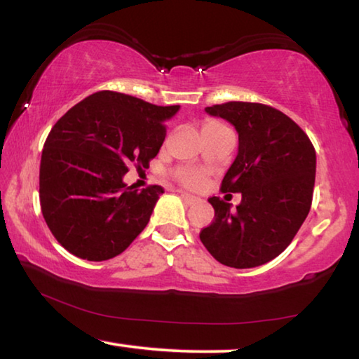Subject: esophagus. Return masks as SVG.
Wrapping results in <instances>:
<instances>
[{"instance_id": "34e87169", "label": "esophagus", "mask_w": 359, "mask_h": 359, "mask_svg": "<svg viewBox=\"0 0 359 359\" xmlns=\"http://www.w3.org/2000/svg\"><path fill=\"white\" fill-rule=\"evenodd\" d=\"M179 194H180V198L184 199L188 205L196 204V202L199 201L196 196H193V194H188V193H185V191H179Z\"/></svg>"}]
</instances>
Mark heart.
<instances>
[{"label":"heart","instance_id":"obj_1","mask_svg":"<svg viewBox=\"0 0 359 359\" xmlns=\"http://www.w3.org/2000/svg\"><path fill=\"white\" fill-rule=\"evenodd\" d=\"M207 123H215V122H207ZM204 172L196 168H180L177 172H175V179H177L182 185L187 188H198L204 184Z\"/></svg>","mask_w":359,"mask_h":359}]
</instances>
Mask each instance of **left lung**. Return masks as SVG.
Segmentation results:
<instances>
[{"label": "left lung", "mask_w": 359, "mask_h": 359, "mask_svg": "<svg viewBox=\"0 0 359 359\" xmlns=\"http://www.w3.org/2000/svg\"><path fill=\"white\" fill-rule=\"evenodd\" d=\"M238 133V152L221 184L242 193L237 210L213 196L215 219L199 233L212 256L233 269H252L278 257L311 208L316 151L302 128L278 109L250 102L207 107Z\"/></svg>", "instance_id": "obj_1"}]
</instances>
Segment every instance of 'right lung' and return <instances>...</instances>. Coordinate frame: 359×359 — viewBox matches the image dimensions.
I'll use <instances>...</instances> for the list:
<instances>
[{"instance_id": "add662e5", "label": "right lung", "mask_w": 359, "mask_h": 359, "mask_svg": "<svg viewBox=\"0 0 359 359\" xmlns=\"http://www.w3.org/2000/svg\"><path fill=\"white\" fill-rule=\"evenodd\" d=\"M179 105L157 107L100 90L76 103L43 144L39 196L45 223L74 256L108 260L147 226L163 188L123 182L130 163L149 166Z\"/></svg>"}]
</instances>
